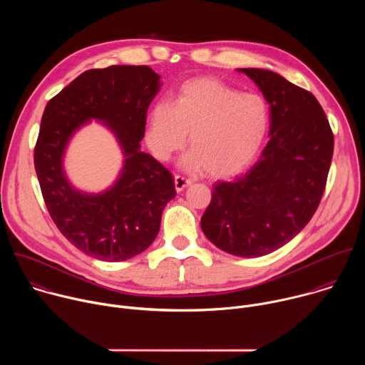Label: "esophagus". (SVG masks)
Instances as JSON below:
<instances>
[{
	"label": "esophagus",
	"instance_id": "obj_1",
	"mask_svg": "<svg viewBox=\"0 0 365 365\" xmlns=\"http://www.w3.org/2000/svg\"><path fill=\"white\" fill-rule=\"evenodd\" d=\"M189 185H190V180L185 179L183 176H175V187H176L178 192L185 190Z\"/></svg>",
	"mask_w": 365,
	"mask_h": 365
}]
</instances>
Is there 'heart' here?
<instances>
[{
  "instance_id": "1",
  "label": "heart",
  "mask_w": 365,
  "mask_h": 365,
  "mask_svg": "<svg viewBox=\"0 0 365 365\" xmlns=\"http://www.w3.org/2000/svg\"><path fill=\"white\" fill-rule=\"evenodd\" d=\"M270 121L269 106L257 93H241L212 78L185 82L172 103L155 102L145 118V144L160 162L183 148L190 170L203 169L212 178L245 170L262 147Z\"/></svg>"
}]
</instances>
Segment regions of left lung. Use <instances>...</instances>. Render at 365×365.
<instances>
[{"label": "left lung", "instance_id": "8db88e82", "mask_svg": "<svg viewBox=\"0 0 365 365\" xmlns=\"http://www.w3.org/2000/svg\"><path fill=\"white\" fill-rule=\"evenodd\" d=\"M245 73L270 106V140L250 170L217 182L200 220L206 238L238 257H262L293 240L314 217L325 190L334 134L318 99L282 75Z\"/></svg>", "mask_w": 365, "mask_h": 365}]
</instances>
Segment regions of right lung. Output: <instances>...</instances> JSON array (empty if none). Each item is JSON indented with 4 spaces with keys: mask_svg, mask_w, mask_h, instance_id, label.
I'll return each mask as SVG.
<instances>
[{
    "mask_svg": "<svg viewBox=\"0 0 365 365\" xmlns=\"http://www.w3.org/2000/svg\"><path fill=\"white\" fill-rule=\"evenodd\" d=\"M160 86V75L148 66L91 69L44 108L34 168L47 211L68 241L101 262H124L147 250L176 196L170 172L140 145ZM92 119L112 131L125 158L113 185L96 194L75 188L63 165L70 140Z\"/></svg>",
    "mask_w": 365,
    "mask_h": 365,
    "instance_id": "obj_1",
    "label": "right lung"
}]
</instances>
